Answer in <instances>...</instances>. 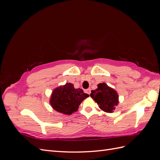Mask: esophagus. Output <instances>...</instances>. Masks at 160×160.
<instances>
[{
  "mask_svg": "<svg viewBox=\"0 0 160 160\" xmlns=\"http://www.w3.org/2000/svg\"><path fill=\"white\" fill-rule=\"evenodd\" d=\"M85 92H86L87 93H88L89 95H90V93H91V89H86V90H85Z\"/></svg>",
  "mask_w": 160,
  "mask_h": 160,
  "instance_id": "obj_1",
  "label": "esophagus"
}]
</instances>
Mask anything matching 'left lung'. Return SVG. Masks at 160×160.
<instances>
[{"label": "left lung", "mask_w": 160, "mask_h": 160, "mask_svg": "<svg viewBox=\"0 0 160 160\" xmlns=\"http://www.w3.org/2000/svg\"><path fill=\"white\" fill-rule=\"evenodd\" d=\"M90 96L106 113H113L119 104L118 92L105 83H99L98 88L91 91Z\"/></svg>", "instance_id": "8db88e82"}]
</instances>
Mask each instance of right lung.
<instances>
[{"instance_id":"1","label":"right lung","mask_w":160,"mask_h":160,"mask_svg":"<svg viewBox=\"0 0 160 160\" xmlns=\"http://www.w3.org/2000/svg\"><path fill=\"white\" fill-rule=\"evenodd\" d=\"M89 96L81 89H75L73 84L67 83L53 89L49 103L57 112L71 115L78 110L82 101Z\"/></svg>"}]
</instances>
